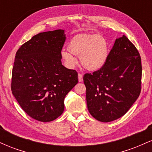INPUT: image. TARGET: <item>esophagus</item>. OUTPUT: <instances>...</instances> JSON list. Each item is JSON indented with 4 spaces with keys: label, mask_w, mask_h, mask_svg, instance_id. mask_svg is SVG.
<instances>
[{
    "label": "esophagus",
    "mask_w": 152,
    "mask_h": 152,
    "mask_svg": "<svg viewBox=\"0 0 152 152\" xmlns=\"http://www.w3.org/2000/svg\"><path fill=\"white\" fill-rule=\"evenodd\" d=\"M78 81L79 82L83 81V75H82L81 74H78Z\"/></svg>",
    "instance_id": "34e87169"
}]
</instances>
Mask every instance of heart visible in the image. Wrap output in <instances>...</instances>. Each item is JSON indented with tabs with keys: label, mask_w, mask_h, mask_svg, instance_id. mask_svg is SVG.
Wrapping results in <instances>:
<instances>
[{
	"label": "heart",
	"mask_w": 152,
	"mask_h": 152,
	"mask_svg": "<svg viewBox=\"0 0 152 152\" xmlns=\"http://www.w3.org/2000/svg\"><path fill=\"white\" fill-rule=\"evenodd\" d=\"M68 50H62L61 57L66 65L73 68L77 64L75 56H79L80 63L90 71L101 69L105 65L109 56V45L106 38L96 34H80L69 41Z\"/></svg>",
	"instance_id": "heart-1"
}]
</instances>
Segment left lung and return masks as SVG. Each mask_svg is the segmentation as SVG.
Wrapping results in <instances>:
<instances>
[{
  "instance_id": "8db88e82",
  "label": "left lung",
  "mask_w": 152,
  "mask_h": 152,
  "mask_svg": "<svg viewBox=\"0 0 152 152\" xmlns=\"http://www.w3.org/2000/svg\"><path fill=\"white\" fill-rule=\"evenodd\" d=\"M142 71L137 48L124 35L116 38L105 65L83 76L91 115L102 122L124 116L140 94Z\"/></svg>"
}]
</instances>
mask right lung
<instances>
[{"label": "right lung", "instance_id": "add662e5", "mask_svg": "<svg viewBox=\"0 0 152 152\" xmlns=\"http://www.w3.org/2000/svg\"><path fill=\"white\" fill-rule=\"evenodd\" d=\"M64 30L40 33L23 43L15 54L11 90L31 118L48 122L60 116L64 99L78 83V74L61 64Z\"/></svg>", "mask_w": 152, "mask_h": 152}]
</instances>
